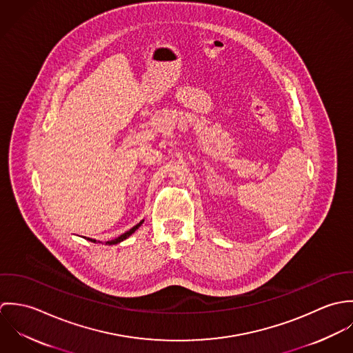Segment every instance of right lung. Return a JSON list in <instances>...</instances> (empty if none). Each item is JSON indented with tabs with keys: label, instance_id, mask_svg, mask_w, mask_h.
<instances>
[{
	"label": "right lung",
	"instance_id": "right-lung-1",
	"mask_svg": "<svg viewBox=\"0 0 353 353\" xmlns=\"http://www.w3.org/2000/svg\"><path fill=\"white\" fill-rule=\"evenodd\" d=\"M144 223V220H141L139 224H136L133 228H130L129 231H126L125 234H122V235H119L118 238H115V239H112V241H107L105 242V245H117V243H121L122 241H125V239H128L132 234H134L136 232V230H139L140 227H141V224ZM88 241H91V242H94V243H97L98 241L97 239H91V238H88Z\"/></svg>",
	"mask_w": 353,
	"mask_h": 353
}]
</instances>
